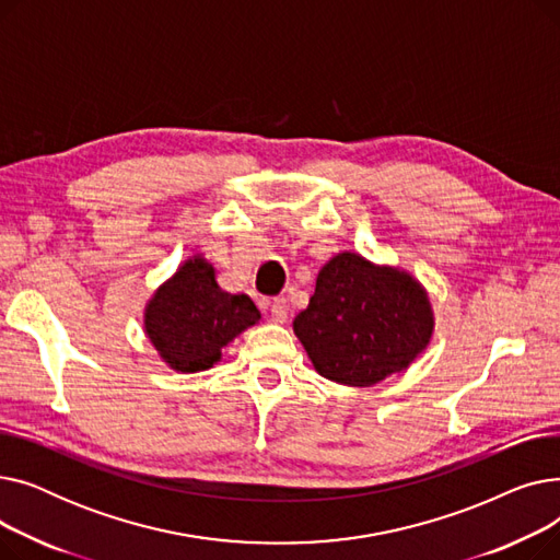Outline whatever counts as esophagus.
<instances>
[{
	"instance_id": "1",
	"label": "esophagus",
	"mask_w": 560,
	"mask_h": 560,
	"mask_svg": "<svg viewBox=\"0 0 560 560\" xmlns=\"http://www.w3.org/2000/svg\"><path fill=\"white\" fill-rule=\"evenodd\" d=\"M270 313H272L275 322H285V317H288V300L285 298H275L272 306H270Z\"/></svg>"
}]
</instances>
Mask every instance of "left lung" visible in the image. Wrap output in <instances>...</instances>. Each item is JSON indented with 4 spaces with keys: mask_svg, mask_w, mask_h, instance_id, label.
I'll return each instance as SVG.
<instances>
[{
    "mask_svg": "<svg viewBox=\"0 0 560 560\" xmlns=\"http://www.w3.org/2000/svg\"><path fill=\"white\" fill-rule=\"evenodd\" d=\"M292 329L322 376L363 388L408 368L427 347L433 317L413 277L345 252L319 270Z\"/></svg>",
    "mask_w": 560,
    "mask_h": 560,
    "instance_id": "1",
    "label": "left lung"
}]
</instances>
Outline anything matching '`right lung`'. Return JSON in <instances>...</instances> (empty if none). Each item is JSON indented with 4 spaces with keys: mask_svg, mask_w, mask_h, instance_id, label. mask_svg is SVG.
<instances>
[{
    "mask_svg": "<svg viewBox=\"0 0 560 560\" xmlns=\"http://www.w3.org/2000/svg\"><path fill=\"white\" fill-rule=\"evenodd\" d=\"M260 317L247 295H231L215 283L203 258H190L159 288L144 313V329L170 368L209 370L226 342Z\"/></svg>",
    "mask_w": 560,
    "mask_h": 560,
    "instance_id": "1",
    "label": "right lung"
}]
</instances>
